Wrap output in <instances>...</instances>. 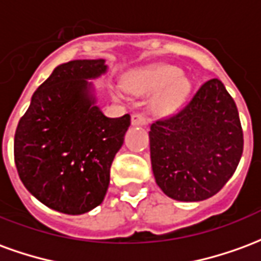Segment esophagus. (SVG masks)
<instances>
[{
	"label": "esophagus",
	"instance_id": "obj_1",
	"mask_svg": "<svg viewBox=\"0 0 261 261\" xmlns=\"http://www.w3.org/2000/svg\"><path fill=\"white\" fill-rule=\"evenodd\" d=\"M131 124L133 125H147V117L144 114L136 113L131 116Z\"/></svg>",
	"mask_w": 261,
	"mask_h": 261
}]
</instances>
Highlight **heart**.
<instances>
[{
    "instance_id": "obj_1",
    "label": "heart",
    "mask_w": 261,
    "mask_h": 261,
    "mask_svg": "<svg viewBox=\"0 0 261 261\" xmlns=\"http://www.w3.org/2000/svg\"><path fill=\"white\" fill-rule=\"evenodd\" d=\"M180 75V68L175 65L153 64L131 72L124 85L127 91L138 95L158 92L151 102V109L153 113L166 116L183 106L192 89L190 81Z\"/></svg>"
}]
</instances>
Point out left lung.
I'll list each match as a JSON object with an SVG mask.
<instances>
[{"label": "left lung", "mask_w": 261, "mask_h": 261, "mask_svg": "<svg viewBox=\"0 0 261 261\" xmlns=\"http://www.w3.org/2000/svg\"><path fill=\"white\" fill-rule=\"evenodd\" d=\"M156 185L177 201L213 197L235 173L243 131L235 100L217 78L207 81L180 112L149 131Z\"/></svg>", "instance_id": "8db88e82"}]
</instances>
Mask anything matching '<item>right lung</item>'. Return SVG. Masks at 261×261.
<instances>
[{
    "label": "right lung",
    "instance_id": "add662e5",
    "mask_svg": "<svg viewBox=\"0 0 261 261\" xmlns=\"http://www.w3.org/2000/svg\"><path fill=\"white\" fill-rule=\"evenodd\" d=\"M106 69L102 59L56 67L16 127L14 155L20 180L59 213L80 215L103 201L110 166L130 127V114L110 119L96 106L88 80Z\"/></svg>",
    "mask_w": 261,
    "mask_h": 261
}]
</instances>
